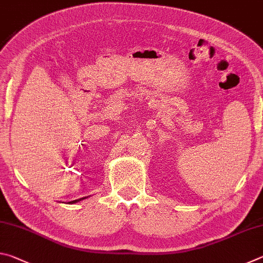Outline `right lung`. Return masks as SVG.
<instances>
[{"label": "right lung", "mask_w": 263, "mask_h": 263, "mask_svg": "<svg viewBox=\"0 0 263 263\" xmlns=\"http://www.w3.org/2000/svg\"><path fill=\"white\" fill-rule=\"evenodd\" d=\"M86 197H83V198H79V199H75V201H72V202H69V204H74V203H77V202H80V201H82V199H84Z\"/></svg>", "instance_id": "1"}]
</instances>
